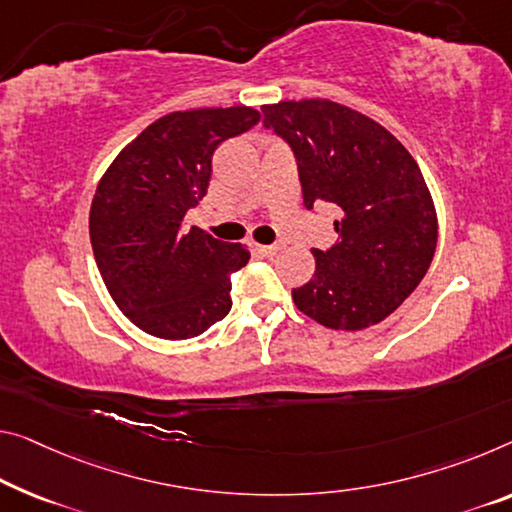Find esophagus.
<instances>
[{"label": "esophagus", "mask_w": 512, "mask_h": 512, "mask_svg": "<svg viewBox=\"0 0 512 512\" xmlns=\"http://www.w3.org/2000/svg\"><path fill=\"white\" fill-rule=\"evenodd\" d=\"M254 249H256V254L263 256V258H272L279 251L277 245H256Z\"/></svg>", "instance_id": "obj_1"}]
</instances>
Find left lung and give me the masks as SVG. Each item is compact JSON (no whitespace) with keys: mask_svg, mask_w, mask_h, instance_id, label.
<instances>
[{"mask_svg":"<svg viewBox=\"0 0 512 512\" xmlns=\"http://www.w3.org/2000/svg\"><path fill=\"white\" fill-rule=\"evenodd\" d=\"M263 114L295 155L304 206L338 210L336 242L313 249L316 272L293 288L297 309L329 329L377 325L435 256L437 215L419 164L380 123L332 100H286Z\"/></svg>","mask_w":512,"mask_h":512,"instance_id":"1","label":"left lung"}]
</instances>
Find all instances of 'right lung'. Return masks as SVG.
I'll use <instances>...</instances> for the list:
<instances>
[{"mask_svg": "<svg viewBox=\"0 0 512 512\" xmlns=\"http://www.w3.org/2000/svg\"><path fill=\"white\" fill-rule=\"evenodd\" d=\"M258 121L242 105L167 114L100 178L89 215L93 256L109 295L146 334L183 341L231 311V274L247 265V247L185 231L183 219L208 192L215 148Z\"/></svg>", "mask_w": 512, "mask_h": 512, "instance_id": "1", "label": "right lung"}]
</instances>
